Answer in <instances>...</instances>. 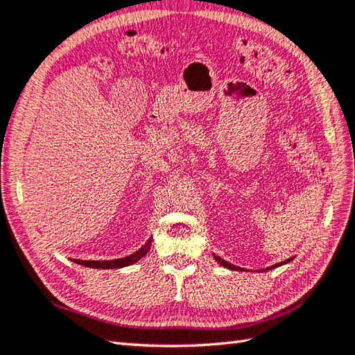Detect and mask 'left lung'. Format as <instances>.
<instances>
[{
    "label": "left lung",
    "instance_id": "1",
    "mask_svg": "<svg viewBox=\"0 0 355 355\" xmlns=\"http://www.w3.org/2000/svg\"><path fill=\"white\" fill-rule=\"evenodd\" d=\"M214 255V259L216 261L222 266V267H225V269H230V270H244V269H241V267H239V266H234V264H231V263H227V261H225L223 258H220L218 255H216V254H212ZM291 259H293V257L291 258H288V259H286V261H281V263H278V264H273V266H270V267H266V269H263V272H266V270H272V269H277V267H279V266H282V264H287V263H290Z\"/></svg>",
    "mask_w": 355,
    "mask_h": 355
}]
</instances>
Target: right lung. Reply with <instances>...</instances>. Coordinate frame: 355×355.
<instances>
[{
	"instance_id": "right-lung-1",
	"label": "right lung",
	"mask_w": 355,
	"mask_h": 355,
	"mask_svg": "<svg viewBox=\"0 0 355 355\" xmlns=\"http://www.w3.org/2000/svg\"><path fill=\"white\" fill-rule=\"evenodd\" d=\"M152 241H153V237L148 239L144 246H141L137 252H133V254L124 257V258L101 259V261H94V259H73V261L80 264V266H85V267H91V269H121V267L132 266L137 261H139L141 258H144L147 255V252L150 250Z\"/></svg>"
}]
</instances>
